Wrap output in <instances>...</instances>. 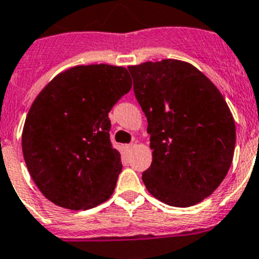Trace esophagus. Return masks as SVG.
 Masks as SVG:
<instances>
[{
	"label": "esophagus",
	"instance_id": "obj_1",
	"mask_svg": "<svg viewBox=\"0 0 259 259\" xmlns=\"http://www.w3.org/2000/svg\"><path fill=\"white\" fill-rule=\"evenodd\" d=\"M125 149H126V152H132V150L134 149V144H133V143H130V144L125 145Z\"/></svg>",
	"mask_w": 259,
	"mask_h": 259
}]
</instances>
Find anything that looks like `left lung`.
Masks as SVG:
<instances>
[{
    "label": "left lung",
    "instance_id": "8db88e82",
    "mask_svg": "<svg viewBox=\"0 0 259 259\" xmlns=\"http://www.w3.org/2000/svg\"><path fill=\"white\" fill-rule=\"evenodd\" d=\"M145 114L153 160L142 180L155 199L188 207L210 196L227 176L235 122L215 84L177 59L127 67Z\"/></svg>",
    "mask_w": 259,
    "mask_h": 259
}]
</instances>
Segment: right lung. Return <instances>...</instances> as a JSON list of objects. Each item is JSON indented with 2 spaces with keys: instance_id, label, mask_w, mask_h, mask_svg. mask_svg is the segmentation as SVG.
I'll return each mask as SVG.
<instances>
[{
  "instance_id": "1",
  "label": "right lung",
  "mask_w": 259,
  "mask_h": 259,
  "mask_svg": "<svg viewBox=\"0 0 259 259\" xmlns=\"http://www.w3.org/2000/svg\"><path fill=\"white\" fill-rule=\"evenodd\" d=\"M132 89L124 67L77 66L37 95L22 130V153L41 193L60 207L87 210L110 199L122 169L109 112Z\"/></svg>"
}]
</instances>
